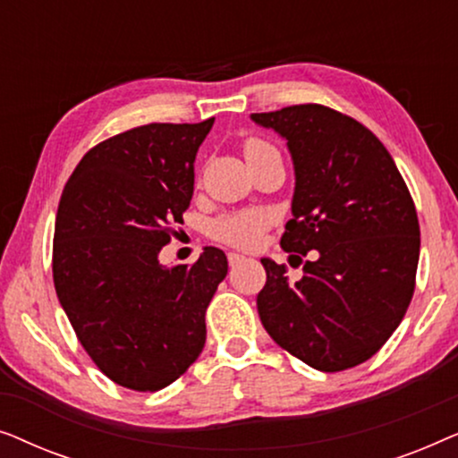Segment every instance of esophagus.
Returning a JSON list of instances; mask_svg holds the SVG:
<instances>
[{
	"label": "esophagus",
	"instance_id": "1",
	"mask_svg": "<svg viewBox=\"0 0 458 458\" xmlns=\"http://www.w3.org/2000/svg\"><path fill=\"white\" fill-rule=\"evenodd\" d=\"M227 260H229V267H235V265H240V262H243V260H246V259H243L242 254L229 252V254H227Z\"/></svg>",
	"mask_w": 458,
	"mask_h": 458
}]
</instances>
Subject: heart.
I'll use <instances>...</instances> for the list:
<instances>
[{"instance_id": "b5f03b06", "label": "heart", "mask_w": 458, "mask_h": 458, "mask_svg": "<svg viewBox=\"0 0 458 458\" xmlns=\"http://www.w3.org/2000/svg\"><path fill=\"white\" fill-rule=\"evenodd\" d=\"M271 148L268 143L260 140H248L246 146H243V154L250 156L254 152H260V149ZM268 227V215L262 210H243L235 212V215H225L216 218L212 223L210 233L215 240L229 243V246L235 248H254L259 246L262 240V233H265Z\"/></svg>"}]
</instances>
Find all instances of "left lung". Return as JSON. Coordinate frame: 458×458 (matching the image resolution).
<instances>
[{
    "label": "left lung",
    "mask_w": 458,
    "mask_h": 458,
    "mask_svg": "<svg viewBox=\"0 0 458 458\" xmlns=\"http://www.w3.org/2000/svg\"><path fill=\"white\" fill-rule=\"evenodd\" d=\"M287 141L296 173L281 248L304 262L262 259L267 284L256 306L268 335L317 371L371 359L403 321L415 292L419 221L392 156L354 118L321 104L252 114Z\"/></svg>",
    "instance_id": "8db88e82"
}]
</instances>
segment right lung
<instances>
[{
	"label": "right lung",
	"instance_id": "1",
	"mask_svg": "<svg viewBox=\"0 0 458 458\" xmlns=\"http://www.w3.org/2000/svg\"><path fill=\"white\" fill-rule=\"evenodd\" d=\"M215 118L152 123L98 143L62 191L52 271L58 300L106 377L137 392L171 386L206 342V309L227 256L191 267L158 254L193 196V162Z\"/></svg>",
	"mask_w": 458,
	"mask_h": 458
}]
</instances>
